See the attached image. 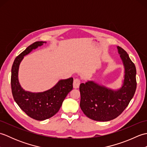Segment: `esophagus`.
<instances>
[{
  "label": "esophagus",
  "instance_id": "1",
  "mask_svg": "<svg viewBox=\"0 0 147 147\" xmlns=\"http://www.w3.org/2000/svg\"><path fill=\"white\" fill-rule=\"evenodd\" d=\"M81 81L79 78H75L73 82V87L74 88H79L80 85Z\"/></svg>",
  "mask_w": 147,
  "mask_h": 147
}]
</instances>
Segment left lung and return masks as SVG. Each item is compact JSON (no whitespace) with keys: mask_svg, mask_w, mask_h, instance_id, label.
Instances as JSON below:
<instances>
[{"mask_svg":"<svg viewBox=\"0 0 147 147\" xmlns=\"http://www.w3.org/2000/svg\"><path fill=\"white\" fill-rule=\"evenodd\" d=\"M117 50L125 69L123 84L120 89H109L93 81L80 84V107L87 117L94 121H109L116 118L127 107L135 95V65L123 49L117 46Z\"/></svg>","mask_w":147,"mask_h":147,"instance_id":"left-lung-1","label":"left lung"}]
</instances>
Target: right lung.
<instances>
[{"label":"right lung","mask_w":147,"mask_h":147,"mask_svg":"<svg viewBox=\"0 0 147 147\" xmlns=\"http://www.w3.org/2000/svg\"><path fill=\"white\" fill-rule=\"evenodd\" d=\"M45 42H36L16 57L11 69V90L15 102L22 110L34 119L43 121L51 118L60 109L65 96L73 90V78L61 80L49 90L43 92L32 93L25 91L18 80L20 62L24 55Z\"/></svg>","instance_id":"obj_1"}]
</instances>
